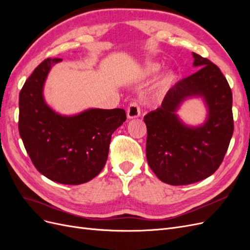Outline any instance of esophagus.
<instances>
[{
	"label": "esophagus",
	"mask_w": 250,
	"mask_h": 250,
	"mask_svg": "<svg viewBox=\"0 0 250 250\" xmlns=\"http://www.w3.org/2000/svg\"><path fill=\"white\" fill-rule=\"evenodd\" d=\"M141 113V107L137 101L131 102L127 107V117L129 119L138 118Z\"/></svg>",
	"instance_id": "esophagus-1"
}]
</instances>
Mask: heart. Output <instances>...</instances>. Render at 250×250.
Here are the masks:
<instances>
[{
  "instance_id": "b5f03b06",
  "label": "heart",
  "mask_w": 250,
  "mask_h": 250,
  "mask_svg": "<svg viewBox=\"0 0 250 250\" xmlns=\"http://www.w3.org/2000/svg\"><path fill=\"white\" fill-rule=\"evenodd\" d=\"M160 70H161L160 64L150 63L145 67L144 73H145L146 75H154V74L158 73V71ZM175 79H176V77L173 73L165 74L164 76L160 80H158L157 84L155 86V95L158 97L164 96L172 87L174 82H175Z\"/></svg>"
}]
</instances>
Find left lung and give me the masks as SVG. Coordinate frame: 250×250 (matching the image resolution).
Masks as SVG:
<instances>
[{"label":"left lung","mask_w":250,"mask_h":250,"mask_svg":"<svg viewBox=\"0 0 250 250\" xmlns=\"http://www.w3.org/2000/svg\"><path fill=\"white\" fill-rule=\"evenodd\" d=\"M197 72L176 82L162 106L144 117L147 126L146 156L149 167L166 184L197 183L220 167L233 132L232 94L219 67L196 53ZM201 95L208 105L207 122L191 128L175 112L188 96Z\"/></svg>","instance_id":"1"}]
</instances>
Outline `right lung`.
Masks as SVG:
<instances>
[{
  "mask_svg": "<svg viewBox=\"0 0 250 250\" xmlns=\"http://www.w3.org/2000/svg\"><path fill=\"white\" fill-rule=\"evenodd\" d=\"M47 58L35 67L20 92L19 131L34 167L62 185H80L96 177L107 161L111 134L126 121L124 109L93 108L63 117L43 100L42 87L53 64Z\"/></svg>",
  "mask_w": 250,
  "mask_h": 250,
  "instance_id": "obj_1",
  "label": "right lung"
}]
</instances>
